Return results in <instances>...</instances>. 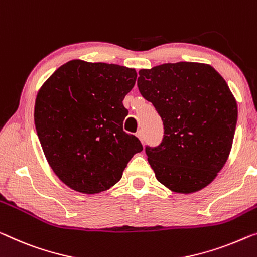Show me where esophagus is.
<instances>
[{
	"label": "esophagus",
	"instance_id": "34e87169",
	"mask_svg": "<svg viewBox=\"0 0 257 257\" xmlns=\"http://www.w3.org/2000/svg\"><path fill=\"white\" fill-rule=\"evenodd\" d=\"M136 135H137V137H139L142 143H144V134H143V130H139V132L136 133Z\"/></svg>",
	"mask_w": 257,
	"mask_h": 257
}]
</instances>
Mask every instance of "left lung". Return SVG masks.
Returning <instances> with one entry per match:
<instances>
[{
    "mask_svg": "<svg viewBox=\"0 0 257 257\" xmlns=\"http://www.w3.org/2000/svg\"><path fill=\"white\" fill-rule=\"evenodd\" d=\"M137 86L162 117L164 137L145 148L156 178L180 194L213 181L226 163L238 106L225 79L204 63H165L141 69Z\"/></svg>",
    "mask_w": 257,
    "mask_h": 257,
    "instance_id": "8db88e82",
    "label": "left lung"
}]
</instances>
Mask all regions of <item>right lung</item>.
<instances>
[{
  "label": "right lung",
  "instance_id": "obj_1",
  "mask_svg": "<svg viewBox=\"0 0 257 257\" xmlns=\"http://www.w3.org/2000/svg\"><path fill=\"white\" fill-rule=\"evenodd\" d=\"M136 70L72 60L41 86L34 123L46 159L61 181L83 194H98L120 181L129 160L143 150L123 132L122 104Z\"/></svg>",
  "mask_w": 257,
  "mask_h": 257
}]
</instances>
